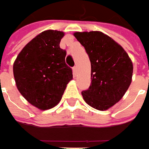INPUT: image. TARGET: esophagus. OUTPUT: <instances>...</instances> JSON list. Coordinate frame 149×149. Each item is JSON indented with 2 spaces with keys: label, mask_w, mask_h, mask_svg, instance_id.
I'll return each mask as SVG.
<instances>
[{
  "label": "esophagus",
  "mask_w": 149,
  "mask_h": 149,
  "mask_svg": "<svg viewBox=\"0 0 149 149\" xmlns=\"http://www.w3.org/2000/svg\"><path fill=\"white\" fill-rule=\"evenodd\" d=\"M73 70V74H74V75H76V72H77V67L75 66H74L72 68Z\"/></svg>",
  "instance_id": "34e87169"
}]
</instances>
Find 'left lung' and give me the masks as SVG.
<instances>
[{"label":"left lung","instance_id":"left-lung-1","mask_svg":"<svg viewBox=\"0 0 149 149\" xmlns=\"http://www.w3.org/2000/svg\"><path fill=\"white\" fill-rule=\"evenodd\" d=\"M91 61V83L82 91L84 101L99 111L108 110L120 101L132 83L133 64L119 43L100 31L74 32Z\"/></svg>","mask_w":149,"mask_h":149}]
</instances>
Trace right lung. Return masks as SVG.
Returning <instances> with one entry per match:
<instances>
[{"instance_id": "add662e5", "label": "right lung", "mask_w": 149, "mask_h": 149, "mask_svg": "<svg viewBox=\"0 0 149 149\" xmlns=\"http://www.w3.org/2000/svg\"><path fill=\"white\" fill-rule=\"evenodd\" d=\"M64 35L54 29L40 33L24 46L13 63L17 88L41 111L58 105L73 79L72 70L65 63L66 50L59 46Z\"/></svg>"}]
</instances>
